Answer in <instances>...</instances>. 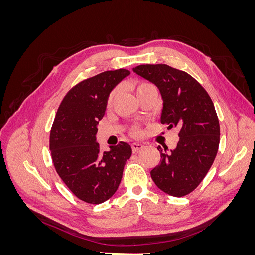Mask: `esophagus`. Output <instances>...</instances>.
I'll list each match as a JSON object with an SVG mask.
<instances>
[{
  "label": "esophagus",
  "mask_w": 255,
  "mask_h": 255,
  "mask_svg": "<svg viewBox=\"0 0 255 255\" xmlns=\"http://www.w3.org/2000/svg\"><path fill=\"white\" fill-rule=\"evenodd\" d=\"M142 148H143V144H141V143H137V142L132 143V149H133V152H138V151H140Z\"/></svg>",
  "instance_id": "esophagus-1"
}]
</instances>
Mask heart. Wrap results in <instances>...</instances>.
I'll return each mask as SVG.
<instances>
[{
  "mask_svg": "<svg viewBox=\"0 0 255 255\" xmlns=\"http://www.w3.org/2000/svg\"><path fill=\"white\" fill-rule=\"evenodd\" d=\"M146 85H149V84H146V83H140V84L138 85V86H137L136 91H138V90H139L140 88H142L143 86H146ZM117 95H118V89H117V88H115L114 90H112V91H111V94H110L109 98H107V105H112V104H113L114 100L116 99V97H117ZM133 134H134V135H136V136L140 135V129H139V128H134V130H133Z\"/></svg>",
  "mask_w": 255,
  "mask_h": 255,
  "instance_id": "heart-1",
  "label": "heart"
}]
</instances>
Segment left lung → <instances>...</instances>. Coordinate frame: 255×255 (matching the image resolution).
Returning a JSON list of instances; mask_svg holds the SVG:
<instances>
[{
  "label": "left lung",
  "mask_w": 255,
  "mask_h": 255,
  "mask_svg": "<svg viewBox=\"0 0 255 255\" xmlns=\"http://www.w3.org/2000/svg\"><path fill=\"white\" fill-rule=\"evenodd\" d=\"M134 72L152 82L163 99L160 122L180 128L171 153L160 151L159 164L151 170L156 186L173 197L194 191L217 155L220 127L211 97L191 75L168 65H140Z\"/></svg>",
  "instance_id": "8db88e82"
}]
</instances>
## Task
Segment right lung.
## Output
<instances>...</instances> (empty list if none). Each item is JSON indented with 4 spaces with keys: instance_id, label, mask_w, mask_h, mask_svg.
Returning <instances> with one entry per match:
<instances>
[{
    "instance_id": "obj_1",
    "label": "right lung",
    "mask_w": 255,
    "mask_h": 255,
    "mask_svg": "<svg viewBox=\"0 0 255 255\" xmlns=\"http://www.w3.org/2000/svg\"><path fill=\"white\" fill-rule=\"evenodd\" d=\"M129 74L127 69L105 71L76 84L61 101L50 134L55 170L75 197L90 204L109 200L118 189L132 148L120 141L101 152L96 141L113 88Z\"/></svg>"
}]
</instances>
